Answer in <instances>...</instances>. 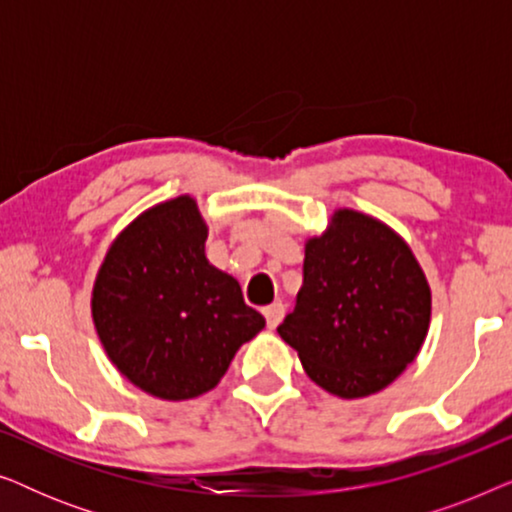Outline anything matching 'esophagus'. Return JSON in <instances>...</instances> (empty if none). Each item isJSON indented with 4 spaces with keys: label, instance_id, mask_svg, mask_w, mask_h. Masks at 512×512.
<instances>
[{
    "label": "esophagus",
    "instance_id": "esophagus-1",
    "mask_svg": "<svg viewBox=\"0 0 512 512\" xmlns=\"http://www.w3.org/2000/svg\"><path fill=\"white\" fill-rule=\"evenodd\" d=\"M263 314H265V319H268V326L277 328L279 321H282V317H284V305L282 303H272V305L265 307Z\"/></svg>",
    "mask_w": 512,
    "mask_h": 512
}]
</instances>
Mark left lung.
I'll list each match as a JSON object with an SVG mask.
<instances>
[{"label":"left lung","mask_w":512,"mask_h":512,"mask_svg":"<svg viewBox=\"0 0 512 512\" xmlns=\"http://www.w3.org/2000/svg\"><path fill=\"white\" fill-rule=\"evenodd\" d=\"M429 324L431 286L410 244L375 216L340 207L305 240L296 310L277 333L314 384L363 398L417 359Z\"/></svg>","instance_id":"1"}]
</instances>
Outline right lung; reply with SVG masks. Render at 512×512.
<instances>
[{"mask_svg": "<svg viewBox=\"0 0 512 512\" xmlns=\"http://www.w3.org/2000/svg\"><path fill=\"white\" fill-rule=\"evenodd\" d=\"M209 228L191 195L132 219L97 270L90 312L104 354L130 384L163 401L212 391L265 319L205 256Z\"/></svg>", "mask_w": 512, "mask_h": 512, "instance_id": "obj_1", "label": "right lung"}]
</instances>
